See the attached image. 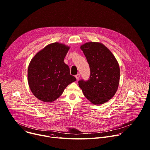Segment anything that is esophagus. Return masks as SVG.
I'll return each instance as SVG.
<instances>
[{"instance_id": "1", "label": "esophagus", "mask_w": 150, "mask_h": 150, "mask_svg": "<svg viewBox=\"0 0 150 150\" xmlns=\"http://www.w3.org/2000/svg\"><path fill=\"white\" fill-rule=\"evenodd\" d=\"M80 76H81V75H80V74H78L77 75H75V77H76V79H77V80L79 79Z\"/></svg>"}]
</instances>
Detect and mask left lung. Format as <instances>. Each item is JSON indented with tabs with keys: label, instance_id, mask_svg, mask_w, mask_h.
I'll return each instance as SVG.
<instances>
[{
	"label": "left lung",
	"instance_id": "1",
	"mask_svg": "<svg viewBox=\"0 0 150 150\" xmlns=\"http://www.w3.org/2000/svg\"><path fill=\"white\" fill-rule=\"evenodd\" d=\"M90 69L88 80L78 81L83 95L94 104H101L115 94L120 79L119 64L103 45L89 42L81 46Z\"/></svg>",
	"mask_w": 150,
	"mask_h": 150
}]
</instances>
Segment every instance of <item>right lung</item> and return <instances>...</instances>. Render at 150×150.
Masks as SVG:
<instances>
[{
	"instance_id": "right-lung-1",
	"label": "right lung",
	"mask_w": 150,
	"mask_h": 150,
	"mask_svg": "<svg viewBox=\"0 0 150 150\" xmlns=\"http://www.w3.org/2000/svg\"><path fill=\"white\" fill-rule=\"evenodd\" d=\"M69 47L54 42L37 53L28 69V81L33 94L39 100L52 102L76 80L70 74L64 59Z\"/></svg>"
}]
</instances>
